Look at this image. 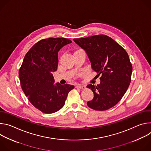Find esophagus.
<instances>
[{
	"instance_id": "34e87169",
	"label": "esophagus",
	"mask_w": 151,
	"mask_h": 151,
	"mask_svg": "<svg viewBox=\"0 0 151 151\" xmlns=\"http://www.w3.org/2000/svg\"><path fill=\"white\" fill-rule=\"evenodd\" d=\"M76 88H79V89H85L86 88V87L85 85H78L76 86Z\"/></svg>"
}]
</instances>
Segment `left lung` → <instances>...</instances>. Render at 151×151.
Listing matches in <instances>:
<instances>
[{
  "label": "left lung",
  "instance_id": "8db88e82",
  "mask_svg": "<svg viewBox=\"0 0 151 151\" xmlns=\"http://www.w3.org/2000/svg\"><path fill=\"white\" fill-rule=\"evenodd\" d=\"M73 40L85 51L92 69L98 76L101 75L100 84L87 86L94 93L88 106L100 111L111 108L122 98L131 82L133 68L127 52L113 39L104 35Z\"/></svg>",
  "mask_w": 151,
  "mask_h": 151
}]
</instances>
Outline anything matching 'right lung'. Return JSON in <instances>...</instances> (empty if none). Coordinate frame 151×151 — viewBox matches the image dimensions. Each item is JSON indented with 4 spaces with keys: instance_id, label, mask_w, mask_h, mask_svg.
<instances>
[{
    "instance_id": "obj_1",
    "label": "right lung",
    "mask_w": 151,
    "mask_h": 151,
    "mask_svg": "<svg viewBox=\"0 0 151 151\" xmlns=\"http://www.w3.org/2000/svg\"><path fill=\"white\" fill-rule=\"evenodd\" d=\"M70 39L50 37L37 42L26 54L19 70L21 88L29 101L43 113L61 109L74 86L54 84L52 72L57 70L58 52L70 44Z\"/></svg>"
}]
</instances>
